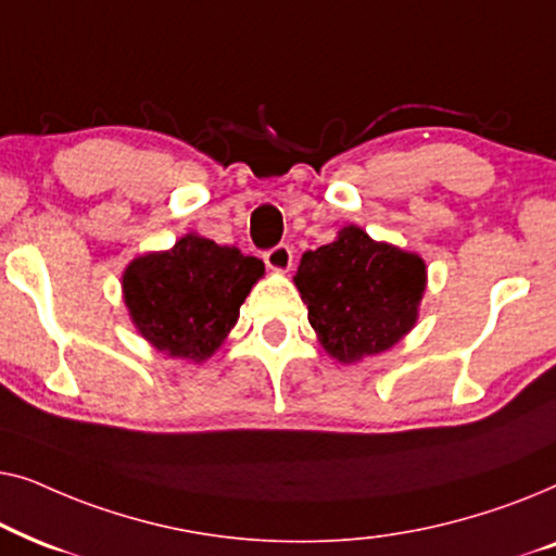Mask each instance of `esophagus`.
<instances>
[{"label":"esophagus","mask_w":556,"mask_h":556,"mask_svg":"<svg viewBox=\"0 0 556 556\" xmlns=\"http://www.w3.org/2000/svg\"><path fill=\"white\" fill-rule=\"evenodd\" d=\"M263 261H265V265H268L270 270L288 273V270H291V265H293V250L288 248V245H276V248L268 250V253L263 255Z\"/></svg>","instance_id":"1"}]
</instances>
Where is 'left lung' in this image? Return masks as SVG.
<instances>
[{
	"instance_id": "8db88e82",
	"label": "left lung",
	"mask_w": 556,
	"mask_h": 556,
	"mask_svg": "<svg viewBox=\"0 0 556 556\" xmlns=\"http://www.w3.org/2000/svg\"><path fill=\"white\" fill-rule=\"evenodd\" d=\"M293 283L318 344L339 364L390 352L420 318L428 265L417 253L344 225L329 245L306 250Z\"/></svg>"
}]
</instances>
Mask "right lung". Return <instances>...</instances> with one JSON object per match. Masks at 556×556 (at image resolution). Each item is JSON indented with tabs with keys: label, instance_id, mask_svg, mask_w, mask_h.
Here are the masks:
<instances>
[{
	"label": "right lung",
	"instance_id": "add662e5",
	"mask_svg": "<svg viewBox=\"0 0 556 556\" xmlns=\"http://www.w3.org/2000/svg\"><path fill=\"white\" fill-rule=\"evenodd\" d=\"M263 261L187 232L169 250L134 257L121 291L136 331L169 359L202 364L225 344Z\"/></svg>",
	"mask_w": 556,
	"mask_h": 556
}]
</instances>
